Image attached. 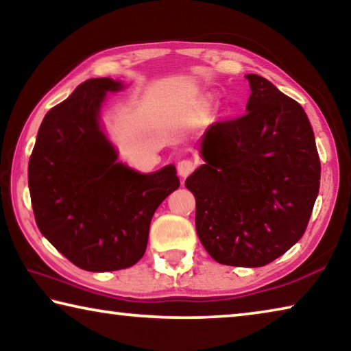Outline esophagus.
Masks as SVG:
<instances>
[{
	"label": "esophagus",
	"instance_id": "esophagus-1",
	"mask_svg": "<svg viewBox=\"0 0 351 351\" xmlns=\"http://www.w3.org/2000/svg\"><path fill=\"white\" fill-rule=\"evenodd\" d=\"M195 169V165L192 161H189V159H182V161L178 162V175L181 178H187L190 173H192Z\"/></svg>",
	"mask_w": 351,
	"mask_h": 351
}]
</instances>
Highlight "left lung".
<instances>
[{"mask_svg":"<svg viewBox=\"0 0 351 351\" xmlns=\"http://www.w3.org/2000/svg\"><path fill=\"white\" fill-rule=\"evenodd\" d=\"M246 114L199 141L204 164L186 180L199 241L221 265L258 268L304 235L320 186V161L304 108L247 74Z\"/></svg>","mask_w":351,"mask_h":351,"instance_id":"1","label":"left lung"}]
</instances>
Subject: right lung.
<instances>
[{
    "label": "right lung",
    "mask_w": 351,
    "mask_h": 351,
    "mask_svg": "<svg viewBox=\"0 0 351 351\" xmlns=\"http://www.w3.org/2000/svg\"><path fill=\"white\" fill-rule=\"evenodd\" d=\"M125 83L83 82L47 111L29 159V192L45 239L75 266L105 272L133 266L145 254L154 212L180 187L173 164L141 173L117 161L100 111Z\"/></svg>",
    "instance_id": "right-lung-1"
}]
</instances>
